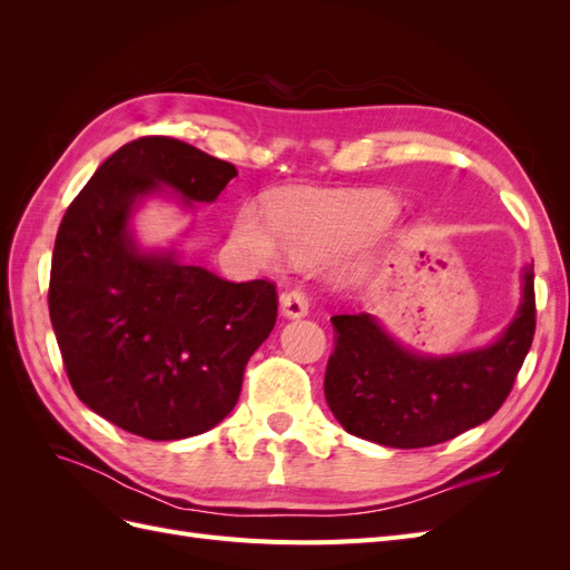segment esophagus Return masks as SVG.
Instances as JSON below:
<instances>
[{"label":"esophagus","instance_id":"1","mask_svg":"<svg viewBox=\"0 0 570 570\" xmlns=\"http://www.w3.org/2000/svg\"><path fill=\"white\" fill-rule=\"evenodd\" d=\"M281 314L285 318H304L308 314V299L304 297V292L299 289H289L281 297Z\"/></svg>","mask_w":570,"mask_h":570}]
</instances>
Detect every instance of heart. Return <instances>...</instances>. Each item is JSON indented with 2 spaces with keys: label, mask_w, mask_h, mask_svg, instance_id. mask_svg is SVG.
Masks as SVG:
<instances>
[{
  "label": "heart",
  "mask_w": 570,
  "mask_h": 570,
  "mask_svg": "<svg viewBox=\"0 0 570 570\" xmlns=\"http://www.w3.org/2000/svg\"><path fill=\"white\" fill-rule=\"evenodd\" d=\"M394 202L381 193L337 195L299 189L275 199L273 212L243 204L233 220V243L249 264L281 271L295 256L318 264L368 245L394 218ZM366 275L364 262L335 271V283L354 285Z\"/></svg>",
  "instance_id": "heart-1"
}]
</instances>
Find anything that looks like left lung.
I'll return each mask as SVG.
<instances>
[{
    "label": "left lung",
    "mask_w": 570,
    "mask_h": 570,
    "mask_svg": "<svg viewBox=\"0 0 570 570\" xmlns=\"http://www.w3.org/2000/svg\"><path fill=\"white\" fill-rule=\"evenodd\" d=\"M335 352L325 402L347 433L419 450L492 419L504 404L534 335V273L521 271V302L492 342L465 352L406 347L373 314L333 316Z\"/></svg>",
    "instance_id": "obj_1"
}]
</instances>
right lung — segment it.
I'll return each mask as SVG.
<instances>
[{
	"instance_id": "1",
	"label": "right lung",
	"mask_w": 570,
	"mask_h": 570,
	"mask_svg": "<svg viewBox=\"0 0 570 570\" xmlns=\"http://www.w3.org/2000/svg\"><path fill=\"white\" fill-rule=\"evenodd\" d=\"M237 168L174 137L114 151L68 206L49 278V318L78 400L157 442L206 433L235 409L249 356L278 316L266 281L230 283L145 247L135 216L151 197L185 212L218 199Z\"/></svg>"
}]
</instances>
